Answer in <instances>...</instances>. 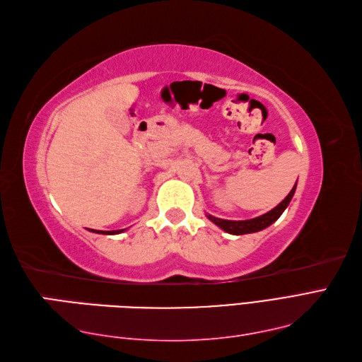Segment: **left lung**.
Instances as JSON below:
<instances>
[{
    "label": "left lung",
    "mask_w": 362,
    "mask_h": 362,
    "mask_svg": "<svg viewBox=\"0 0 362 362\" xmlns=\"http://www.w3.org/2000/svg\"><path fill=\"white\" fill-rule=\"evenodd\" d=\"M295 190H296V184L293 186V189L290 190L288 195L283 201H281L275 209H272L270 211H267V214H264L258 218L245 219V221H228V219H221V218H216L211 215H207V218L211 223H215L218 227H221L224 232L232 233V235H245V233L259 232V230H262V228H266L270 224L275 223L276 219L283 215V211L287 209L288 202L292 201V198L295 195Z\"/></svg>",
    "instance_id": "1"
}]
</instances>
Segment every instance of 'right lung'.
<instances>
[{
	"label": "right lung",
	"mask_w": 362,
	"mask_h": 362,
	"mask_svg": "<svg viewBox=\"0 0 362 362\" xmlns=\"http://www.w3.org/2000/svg\"><path fill=\"white\" fill-rule=\"evenodd\" d=\"M90 232H95V230H92V228H90ZM121 232H124V228H121V230H109V232H104V230H96L95 233H103V235H117V233H121Z\"/></svg>",
	"instance_id": "obj_1"
}]
</instances>
